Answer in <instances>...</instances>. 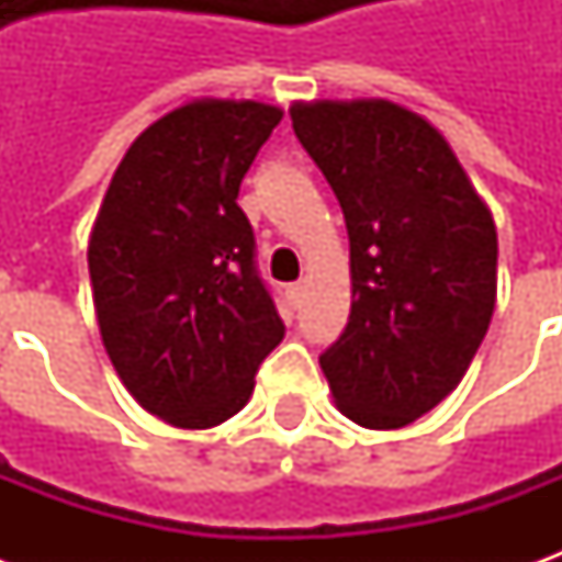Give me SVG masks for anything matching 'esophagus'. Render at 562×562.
<instances>
[{
	"instance_id": "1",
	"label": "esophagus",
	"mask_w": 562,
	"mask_h": 562,
	"mask_svg": "<svg viewBox=\"0 0 562 562\" xmlns=\"http://www.w3.org/2000/svg\"><path fill=\"white\" fill-rule=\"evenodd\" d=\"M304 292H306V282L301 280V282H292V285H289V301H292L294 306L301 304V297H304Z\"/></svg>"
}]
</instances>
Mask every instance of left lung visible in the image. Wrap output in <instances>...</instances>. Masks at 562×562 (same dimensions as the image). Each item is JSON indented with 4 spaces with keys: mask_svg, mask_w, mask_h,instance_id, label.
<instances>
[{
    "mask_svg": "<svg viewBox=\"0 0 562 562\" xmlns=\"http://www.w3.org/2000/svg\"><path fill=\"white\" fill-rule=\"evenodd\" d=\"M340 201L352 313L318 364L346 418L397 430L458 389L496 304L494 216L448 140L385 99L294 102Z\"/></svg>",
    "mask_w": 562,
    "mask_h": 562,
    "instance_id": "obj_1",
    "label": "left lung"
}]
</instances>
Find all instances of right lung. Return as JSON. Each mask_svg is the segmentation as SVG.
I'll list each match as a JSON object with an SVG mask.
<instances>
[{
	"label": "right lung",
	"instance_id": "1",
	"mask_svg": "<svg viewBox=\"0 0 562 562\" xmlns=\"http://www.w3.org/2000/svg\"><path fill=\"white\" fill-rule=\"evenodd\" d=\"M280 108L195 99L140 132L90 234L104 352L128 394L161 422H228L285 337L256 270L240 180Z\"/></svg>",
	"mask_w": 562,
	"mask_h": 562
}]
</instances>
